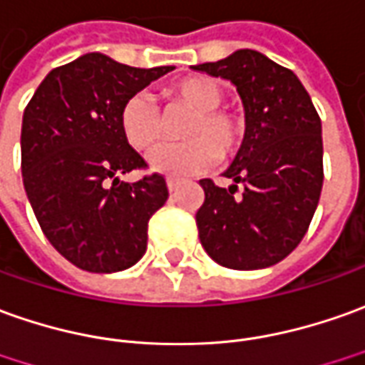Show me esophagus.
<instances>
[{
  "mask_svg": "<svg viewBox=\"0 0 365 365\" xmlns=\"http://www.w3.org/2000/svg\"><path fill=\"white\" fill-rule=\"evenodd\" d=\"M180 182H182L180 178L168 177V178H167V187H168V190H170V192H173V190H177V188L180 187Z\"/></svg>",
  "mask_w": 365,
  "mask_h": 365,
  "instance_id": "34e87169",
  "label": "esophagus"
}]
</instances>
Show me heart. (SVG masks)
<instances>
[{
    "label": "heart",
    "instance_id": "heart-1",
    "mask_svg": "<svg viewBox=\"0 0 365 365\" xmlns=\"http://www.w3.org/2000/svg\"><path fill=\"white\" fill-rule=\"evenodd\" d=\"M165 97L173 105L192 110L177 145H158L147 155L155 173L185 177L212 165L216 158L236 155L246 139L242 113L222 107L225 91L210 77H187L168 85ZM120 130L135 150H149L163 135L160 117L147 95H133L120 109Z\"/></svg>",
    "mask_w": 365,
    "mask_h": 365
}]
</instances>
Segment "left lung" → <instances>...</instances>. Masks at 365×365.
<instances>
[{
	"label": "left lung",
	"instance_id": "obj_1",
	"mask_svg": "<svg viewBox=\"0 0 365 365\" xmlns=\"http://www.w3.org/2000/svg\"><path fill=\"white\" fill-rule=\"evenodd\" d=\"M192 69L232 83L246 117V139L225 173L235 185L200 180V245L232 270L274 266L300 245L320 200V117L300 79L255 49Z\"/></svg>",
	"mask_w": 365,
	"mask_h": 365
}]
</instances>
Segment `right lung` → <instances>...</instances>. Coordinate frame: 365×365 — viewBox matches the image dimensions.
Segmentation results:
<instances>
[{
	"mask_svg": "<svg viewBox=\"0 0 365 365\" xmlns=\"http://www.w3.org/2000/svg\"><path fill=\"white\" fill-rule=\"evenodd\" d=\"M173 69L87 53L47 73L25 107V192L47 240L81 270H127L147 250L150 216L167 202L168 188L157 173L120 180L147 163L123 137L119 119L133 95Z\"/></svg>",
	"mask_w": 365,
	"mask_h": 365,
	"instance_id": "add662e5",
	"label": "right lung"
}]
</instances>
